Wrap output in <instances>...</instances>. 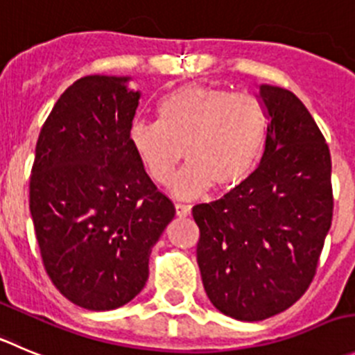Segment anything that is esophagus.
<instances>
[{"label": "esophagus", "instance_id": "1", "mask_svg": "<svg viewBox=\"0 0 355 355\" xmlns=\"http://www.w3.org/2000/svg\"><path fill=\"white\" fill-rule=\"evenodd\" d=\"M175 210H177L178 217H187V215H191V205L177 203L175 205Z\"/></svg>", "mask_w": 355, "mask_h": 355}]
</instances>
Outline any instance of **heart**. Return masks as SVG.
Instances as JSON below:
<instances>
[{
    "instance_id": "heart-1",
    "label": "heart",
    "mask_w": 355,
    "mask_h": 355,
    "mask_svg": "<svg viewBox=\"0 0 355 355\" xmlns=\"http://www.w3.org/2000/svg\"><path fill=\"white\" fill-rule=\"evenodd\" d=\"M155 114L157 124L131 125L129 144L161 185L171 180L184 150L189 164L171 185L178 198H198L211 185L223 193L240 187L263 154L268 119L254 96L187 85L162 99Z\"/></svg>"
}]
</instances>
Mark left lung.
<instances>
[{
	"mask_svg": "<svg viewBox=\"0 0 355 355\" xmlns=\"http://www.w3.org/2000/svg\"><path fill=\"white\" fill-rule=\"evenodd\" d=\"M268 128L259 166L224 198L196 205L198 266L218 312L256 322L296 303L333 218L331 155L296 94L259 85Z\"/></svg>",
	"mask_w": 355,
	"mask_h": 355,
	"instance_id": "8db88e82",
	"label": "left lung"
}]
</instances>
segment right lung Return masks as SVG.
I'll return each mask as SVG.
<instances>
[{"mask_svg":"<svg viewBox=\"0 0 355 355\" xmlns=\"http://www.w3.org/2000/svg\"><path fill=\"white\" fill-rule=\"evenodd\" d=\"M129 82L89 75L69 85L40 131L29 182L43 266L62 296L94 312L140 294L175 217L129 144L141 98Z\"/></svg>","mask_w":355,"mask_h":355,"instance_id":"1","label":"right lung"}]
</instances>
